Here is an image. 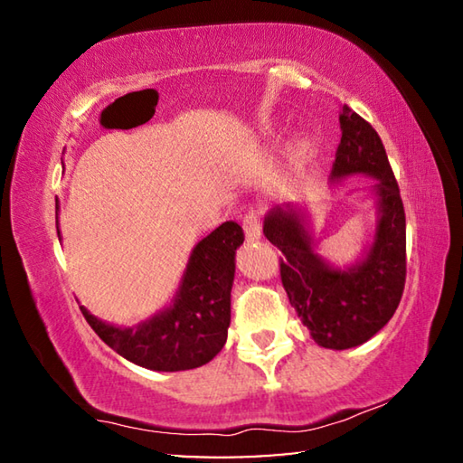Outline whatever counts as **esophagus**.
<instances>
[{
  "mask_svg": "<svg viewBox=\"0 0 463 463\" xmlns=\"http://www.w3.org/2000/svg\"><path fill=\"white\" fill-rule=\"evenodd\" d=\"M242 229H245V237L247 241H255L261 237V218L257 214H247L242 218Z\"/></svg>",
  "mask_w": 463,
  "mask_h": 463,
  "instance_id": "34e87169",
  "label": "esophagus"
}]
</instances>
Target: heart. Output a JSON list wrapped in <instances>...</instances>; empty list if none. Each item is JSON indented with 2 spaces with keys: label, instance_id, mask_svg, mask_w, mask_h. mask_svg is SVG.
Returning a JSON list of instances; mask_svg holds the SVG:
<instances>
[{
  "label": "heart",
  "instance_id": "heart-1",
  "mask_svg": "<svg viewBox=\"0 0 463 463\" xmlns=\"http://www.w3.org/2000/svg\"><path fill=\"white\" fill-rule=\"evenodd\" d=\"M307 148H308V140L307 138L296 140V153H307Z\"/></svg>",
  "mask_w": 463,
  "mask_h": 463
}]
</instances>
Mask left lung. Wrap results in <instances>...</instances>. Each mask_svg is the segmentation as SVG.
I'll list each match as a JSON object with an SVG mask.
<instances>
[{
	"label": "left lung",
	"mask_w": 463,
	"mask_h": 463,
	"mask_svg": "<svg viewBox=\"0 0 463 463\" xmlns=\"http://www.w3.org/2000/svg\"><path fill=\"white\" fill-rule=\"evenodd\" d=\"M341 143L331 179H375L378 226L370 250L347 269L328 265L315 250L300 210L278 206L265 216L263 232L279 257V276L289 304L320 347L351 349L365 343L394 315L406 281V216L386 148L370 122L343 106Z\"/></svg>",
	"instance_id": "8db88e82"
}]
</instances>
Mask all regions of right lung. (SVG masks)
Returning <instances> with one entry per match:
<instances>
[{
    "instance_id": "right-lung-1",
    "label": "right lung",
    "mask_w": 463,
    "mask_h": 463,
    "mask_svg": "<svg viewBox=\"0 0 463 463\" xmlns=\"http://www.w3.org/2000/svg\"><path fill=\"white\" fill-rule=\"evenodd\" d=\"M242 241L245 234L232 221L202 239L192 250L174 304L135 328L101 323L81 307L83 317L108 347L146 370L184 372L208 364L226 343L234 250Z\"/></svg>"
}]
</instances>
